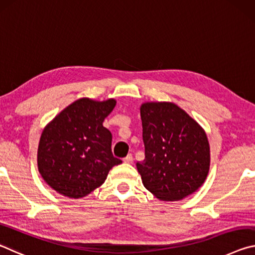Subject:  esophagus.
Listing matches in <instances>:
<instances>
[{"instance_id": "obj_1", "label": "esophagus", "mask_w": 255, "mask_h": 255, "mask_svg": "<svg viewBox=\"0 0 255 255\" xmlns=\"http://www.w3.org/2000/svg\"><path fill=\"white\" fill-rule=\"evenodd\" d=\"M124 162L125 164H132L133 162V156L132 155H128L124 158Z\"/></svg>"}]
</instances>
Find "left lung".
Segmentation results:
<instances>
[{"label": "left lung", "instance_id": "left-lung-1", "mask_svg": "<svg viewBox=\"0 0 255 255\" xmlns=\"http://www.w3.org/2000/svg\"><path fill=\"white\" fill-rule=\"evenodd\" d=\"M142 121L144 160L137 162L145 189L164 201H177L206 181L210 147L206 132L173 103H144Z\"/></svg>", "mask_w": 255, "mask_h": 255}]
</instances>
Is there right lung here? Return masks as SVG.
Returning a JSON list of instances; mask_svg holds the SVG:
<instances>
[{
  "mask_svg": "<svg viewBox=\"0 0 255 255\" xmlns=\"http://www.w3.org/2000/svg\"><path fill=\"white\" fill-rule=\"evenodd\" d=\"M115 105V99H78L46 125L37 162L52 189L69 198L86 197L122 162L113 156L112 133L103 125Z\"/></svg>",
  "mask_w": 255,
  "mask_h": 255,
  "instance_id": "add662e5",
  "label": "right lung"
}]
</instances>
